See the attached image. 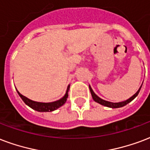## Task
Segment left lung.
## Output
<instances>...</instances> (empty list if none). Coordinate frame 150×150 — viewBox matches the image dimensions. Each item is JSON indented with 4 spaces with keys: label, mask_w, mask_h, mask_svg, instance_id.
I'll return each instance as SVG.
<instances>
[{
    "label": "left lung",
    "mask_w": 150,
    "mask_h": 150,
    "mask_svg": "<svg viewBox=\"0 0 150 150\" xmlns=\"http://www.w3.org/2000/svg\"><path fill=\"white\" fill-rule=\"evenodd\" d=\"M90 87V93H91V95H92V98H93V100L96 101V102L99 103L100 105H105V106H107V107H109V108H120V107H123V106L126 105H127L128 103H130L132 100H134V98L138 96L139 94V91L141 90V87L139 88V90L136 92L135 94H134L131 98H129L128 100H125V101H123V102H119V103H112V102H109V101H107V100H102V99H100L99 97L96 95L95 93H93V90H92V88L90 87V86H89Z\"/></svg>",
    "instance_id": "obj_1"
}]
</instances>
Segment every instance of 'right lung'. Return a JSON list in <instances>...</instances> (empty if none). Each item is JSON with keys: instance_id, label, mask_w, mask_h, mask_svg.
I'll use <instances>...</instances> for the list:
<instances>
[{"instance_id": "right-lung-1", "label": "right lung", "mask_w": 150, "mask_h": 150, "mask_svg": "<svg viewBox=\"0 0 150 150\" xmlns=\"http://www.w3.org/2000/svg\"><path fill=\"white\" fill-rule=\"evenodd\" d=\"M69 88H70V86H67V92L65 93L64 97H63L61 99L57 100V101L50 103H42L34 101V100H30L27 98H26L25 96L22 95L19 91H17V92H18V94L19 95V97L22 98V100L24 101L25 104L31 108H33V109H34V110L38 111V112H52V111H54L58 108H60V106H62L66 102L67 97H68L67 92L69 90Z\"/></svg>"}]
</instances>
